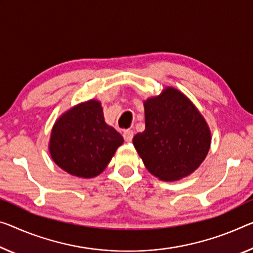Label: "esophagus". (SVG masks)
I'll list each match as a JSON object with an SVG mask.
<instances>
[{"mask_svg": "<svg viewBox=\"0 0 253 253\" xmlns=\"http://www.w3.org/2000/svg\"><path fill=\"white\" fill-rule=\"evenodd\" d=\"M123 138L126 142H130L132 138H133V131H132V130H124Z\"/></svg>", "mask_w": 253, "mask_h": 253, "instance_id": "34e87169", "label": "esophagus"}]
</instances>
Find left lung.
<instances>
[{
    "mask_svg": "<svg viewBox=\"0 0 253 253\" xmlns=\"http://www.w3.org/2000/svg\"><path fill=\"white\" fill-rule=\"evenodd\" d=\"M143 106L146 127L134 135L133 145L146 169L167 182L190 175L211 148V130L204 116L172 87L145 100Z\"/></svg>",
    "mask_w": 253,
    "mask_h": 253,
    "instance_id": "1",
    "label": "left lung"
}]
</instances>
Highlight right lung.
<instances>
[{
    "instance_id": "add662e5",
    "label": "right lung",
    "mask_w": 253,
    "mask_h": 253,
    "mask_svg": "<svg viewBox=\"0 0 253 253\" xmlns=\"http://www.w3.org/2000/svg\"><path fill=\"white\" fill-rule=\"evenodd\" d=\"M122 143V135L105 122L100 102L91 99L70 108L56 120L49 154L65 172L90 178L106 169Z\"/></svg>"
}]
</instances>
